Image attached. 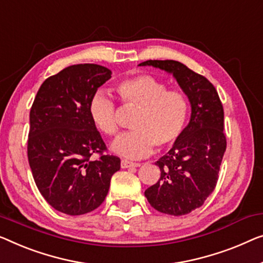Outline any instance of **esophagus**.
<instances>
[{"mask_svg":"<svg viewBox=\"0 0 263 263\" xmlns=\"http://www.w3.org/2000/svg\"><path fill=\"white\" fill-rule=\"evenodd\" d=\"M120 165L123 169H127V167H138V166H140V164L133 163V162H130V160H126V159H123L120 162Z\"/></svg>","mask_w":263,"mask_h":263,"instance_id":"obj_1","label":"esophagus"}]
</instances>
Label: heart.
<instances>
[{"label":"heart","mask_w":263,"mask_h":263,"mask_svg":"<svg viewBox=\"0 0 263 263\" xmlns=\"http://www.w3.org/2000/svg\"><path fill=\"white\" fill-rule=\"evenodd\" d=\"M117 93L125 106L139 108L132 123L135 130L118 137L112 150L126 158H143L169 148L183 136L189 118V101L177 89H167L163 81L150 74L124 78L117 84ZM89 118L98 130L106 136L119 131L116 101L105 91H98L88 106Z\"/></svg>","instance_id":"heart-1"}]
</instances>
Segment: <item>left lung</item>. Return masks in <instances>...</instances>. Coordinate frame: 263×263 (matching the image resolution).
Listing matches in <instances>:
<instances>
[{"instance_id":"8db88e82","label":"left lung","mask_w":263,"mask_h":263,"mask_svg":"<svg viewBox=\"0 0 263 263\" xmlns=\"http://www.w3.org/2000/svg\"><path fill=\"white\" fill-rule=\"evenodd\" d=\"M139 66H154L174 74L191 104L189 125L171 150L157 160L160 177L145 190L156 210L182 216L204 204L216 187L227 148L223 105L214 85L182 62L147 60Z\"/></svg>"}]
</instances>
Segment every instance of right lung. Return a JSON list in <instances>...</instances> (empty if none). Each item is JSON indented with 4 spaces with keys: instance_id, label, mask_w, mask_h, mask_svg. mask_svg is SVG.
<instances>
[{
    "instance_id": "obj_1",
    "label": "right lung",
    "mask_w": 263,
    "mask_h": 263,
    "mask_svg": "<svg viewBox=\"0 0 263 263\" xmlns=\"http://www.w3.org/2000/svg\"><path fill=\"white\" fill-rule=\"evenodd\" d=\"M111 74L96 64L69 66L47 78L30 108L27 152L35 184L54 209L72 216L97 209L120 169L88 112Z\"/></svg>"
}]
</instances>
